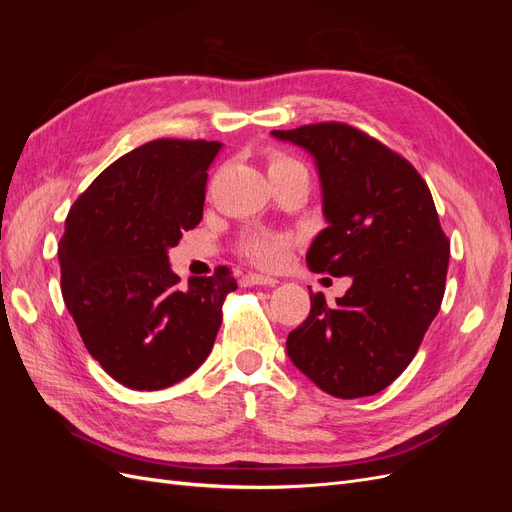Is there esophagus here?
<instances>
[{
	"mask_svg": "<svg viewBox=\"0 0 512 512\" xmlns=\"http://www.w3.org/2000/svg\"><path fill=\"white\" fill-rule=\"evenodd\" d=\"M277 280L269 275H258V273H245L241 277V286H275Z\"/></svg>",
	"mask_w": 512,
	"mask_h": 512,
	"instance_id": "1",
	"label": "esophagus"
}]
</instances>
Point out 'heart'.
Returning <instances> with one entry per match:
<instances>
[{"instance_id": "b5f03b06", "label": "heart", "mask_w": 512, "mask_h": 512, "mask_svg": "<svg viewBox=\"0 0 512 512\" xmlns=\"http://www.w3.org/2000/svg\"><path fill=\"white\" fill-rule=\"evenodd\" d=\"M267 168H269V177L273 179V177L288 175V173H292V170H301L305 166L297 158L288 156V153L275 151L267 160ZM292 241H294V237L290 235V232L265 230V228L250 230L241 237L239 252L258 267L277 269L286 262Z\"/></svg>"}]
</instances>
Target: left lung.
<instances>
[{"mask_svg":"<svg viewBox=\"0 0 512 512\" xmlns=\"http://www.w3.org/2000/svg\"><path fill=\"white\" fill-rule=\"evenodd\" d=\"M273 136L318 166L329 226L309 247V269L352 277L335 305L309 290L312 309L288 333V356L333 397L376 395L410 365L442 305L451 245L431 192L406 158L348 123Z\"/></svg>","mask_w":512,"mask_h":512,"instance_id":"8db88e82","label":"left lung"}]
</instances>
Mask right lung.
<instances>
[{"instance_id":"add662e5","label":"right lung","mask_w":512,"mask_h":512,"mask_svg":"<svg viewBox=\"0 0 512 512\" xmlns=\"http://www.w3.org/2000/svg\"><path fill=\"white\" fill-rule=\"evenodd\" d=\"M222 143L158 138L126 153L68 211L59 241L61 294L83 344L108 376L160 391L205 363L237 288L228 267L170 271L168 247L203 220L207 170Z\"/></svg>"}]
</instances>
